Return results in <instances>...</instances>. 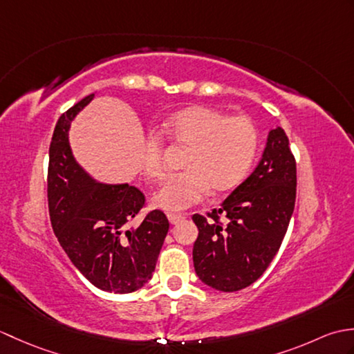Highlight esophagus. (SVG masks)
Instances as JSON below:
<instances>
[{
    "label": "esophagus",
    "instance_id": "1",
    "mask_svg": "<svg viewBox=\"0 0 354 354\" xmlns=\"http://www.w3.org/2000/svg\"><path fill=\"white\" fill-rule=\"evenodd\" d=\"M167 217H169V222L171 225H176L185 219V216H183V214H167Z\"/></svg>",
    "mask_w": 354,
    "mask_h": 354
}]
</instances>
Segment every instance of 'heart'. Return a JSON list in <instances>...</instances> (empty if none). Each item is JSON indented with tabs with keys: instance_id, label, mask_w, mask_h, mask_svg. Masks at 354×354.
<instances>
[{
	"instance_id": "heart-1",
	"label": "heart",
	"mask_w": 354,
	"mask_h": 354,
	"mask_svg": "<svg viewBox=\"0 0 354 354\" xmlns=\"http://www.w3.org/2000/svg\"><path fill=\"white\" fill-rule=\"evenodd\" d=\"M162 133L189 147L183 161L185 171L169 176L152 194L153 205L170 213L196 205L209 190L234 189L251 170L259 149V132L250 117H227L208 106L169 115ZM142 170L152 178L164 175V141L155 132L147 133L142 142Z\"/></svg>"
}]
</instances>
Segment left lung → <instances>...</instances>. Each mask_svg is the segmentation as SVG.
Wrapping results in <instances>:
<instances>
[{
  "label": "left lung",
  "instance_id": "8db88e82",
  "mask_svg": "<svg viewBox=\"0 0 354 354\" xmlns=\"http://www.w3.org/2000/svg\"><path fill=\"white\" fill-rule=\"evenodd\" d=\"M295 198L297 161L288 135L277 127L269 132L261 161L250 178L221 208L192 217L199 230L193 263L201 281L222 292L257 281L280 250Z\"/></svg>",
  "mask_w": 354,
  "mask_h": 354
}]
</instances>
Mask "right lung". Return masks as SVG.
Instances as JSON below:
<instances>
[{"label":"right lung","instance_id":"obj_1","mask_svg":"<svg viewBox=\"0 0 354 354\" xmlns=\"http://www.w3.org/2000/svg\"><path fill=\"white\" fill-rule=\"evenodd\" d=\"M93 97L64 112L53 132L47 175L50 221L59 243L89 283L106 292L131 293L152 278L169 221L161 209H152L133 227L131 222L146 207L142 192L129 184H97L74 160L70 123Z\"/></svg>","mask_w":354,"mask_h":354}]
</instances>
